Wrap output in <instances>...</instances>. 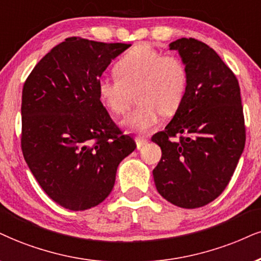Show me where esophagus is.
<instances>
[{"mask_svg": "<svg viewBox=\"0 0 261 261\" xmlns=\"http://www.w3.org/2000/svg\"><path fill=\"white\" fill-rule=\"evenodd\" d=\"M147 144V139L145 138H141V137H138L137 138V147L138 149H141V147H144Z\"/></svg>", "mask_w": 261, "mask_h": 261, "instance_id": "1", "label": "esophagus"}]
</instances>
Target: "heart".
Listing matches in <instances>:
<instances>
[{
	"label": "heart",
	"instance_id": "1",
	"mask_svg": "<svg viewBox=\"0 0 261 261\" xmlns=\"http://www.w3.org/2000/svg\"><path fill=\"white\" fill-rule=\"evenodd\" d=\"M117 77H104L98 82L102 104L115 115H124L137 91V108L124 120L125 127L146 134L160 122L161 114H175L188 88V70L181 59L162 54L149 44H138L115 65Z\"/></svg>",
	"mask_w": 261,
	"mask_h": 261
}]
</instances>
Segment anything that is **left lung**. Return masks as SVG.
<instances>
[{"instance_id":"left-lung-1","label":"left lung","mask_w":261,"mask_h":261,"mask_svg":"<svg viewBox=\"0 0 261 261\" xmlns=\"http://www.w3.org/2000/svg\"><path fill=\"white\" fill-rule=\"evenodd\" d=\"M169 48L185 64L188 88L172 121L151 139L162 150L152 174L163 198L194 209L230 182L246 144L243 106L236 76L214 49L185 37Z\"/></svg>"}]
</instances>
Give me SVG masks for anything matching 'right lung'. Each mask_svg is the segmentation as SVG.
<instances>
[{"mask_svg": "<svg viewBox=\"0 0 261 261\" xmlns=\"http://www.w3.org/2000/svg\"><path fill=\"white\" fill-rule=\"evenodd\" d=\"M128 47L69 37L42 58L22 87V155L43 191L66 209L101 203L120 162L137 147L98 94L102 72Z\"/></svg>", "mask_w": 261, "mask_h": 261, "instance_id": "obj_1", "label": "right lung"}]
</instances>
